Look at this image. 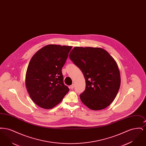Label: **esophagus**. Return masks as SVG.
<instances>
[{"label": "esophagus", "mask_w": 146, "mask_h": 146, "mask_svg": "<svg viewBox=\"0 0 146 146\" xmlns=\"http://www.w3.org/2000/svg\"><path fill=\"white\" fill-rule=\"evenodd\" d=\"M74 86H75L74 84H72L70 86V88L71 89H73L74 88Z\"/></svg>", "instance_id": "esophagus-1"}]
</instances>
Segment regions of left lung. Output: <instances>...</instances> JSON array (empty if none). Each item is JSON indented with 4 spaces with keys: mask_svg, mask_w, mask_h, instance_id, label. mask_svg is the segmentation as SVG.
<instances>
[{
    "mask_svg": "<svg viewBox=\"0 0 146 146\" xmlns=\"http://www.w3.org/2000/svg\"><path fill=\"white\" fill-rule=\"evenodd\" d=\"M70 59L83 73L86 88L80 95L82 102L92 110H104L116 97L120 86L118 64L104 49L74 47Z\"/></svg>",
    "mask_w": 146,
    "mask_h": 146,
    "instance_id": "8db88e82",
    "label": "left lung"
}]
</instances>
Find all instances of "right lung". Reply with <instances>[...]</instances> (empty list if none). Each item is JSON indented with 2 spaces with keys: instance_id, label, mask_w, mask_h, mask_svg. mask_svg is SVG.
Wrapping results in <instances>:
<instances>
[{
  "instance_id": "obj_1",
  "label": "right lung",
  "mask_w": 146,
  "mask_h": 146,
  "mask_svg": "<svg viewBox=\"0 0 146 146\" xmlns=\"http://www.w3.org/2000/svg\"><path fill=\"white\" fill-rule=\"evenodd\" d=\"M72 48L50 44L32 57L26 71L25 84L31 98L40 107L54 108L69 91L63 83L62 68Z\"/></svg>"
}]
</instances>
